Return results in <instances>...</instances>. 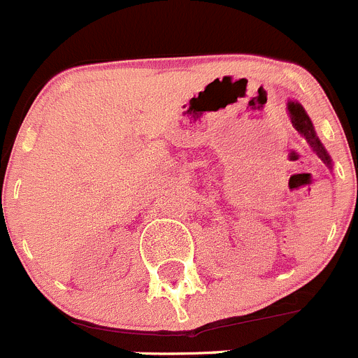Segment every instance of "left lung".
<instances>
[{
  "instance_id": "obj_1",
  "label": "left lung",
  "mask_w": 358,
  "mask_h": 358,
  "mask_svg": "<svg viewBox=\"0 0 358 358\" xmlns=\"http://www.w3.org/2000/svg\"><path fill=\"white\" fill-rule=\"evenodd\" d=\"M292 123H294V127H296V131L299 132V134H301L306 141H308L310 147L314 148L315 154H317V156L328 164V166H331V159H330V156H328L327 148L322 147V143L319 141L317 134H315V131H314V125H312V122H310V118L306 116V113L303 107H297V109L294 110Z\"/></svg>"
}]
</instances>
